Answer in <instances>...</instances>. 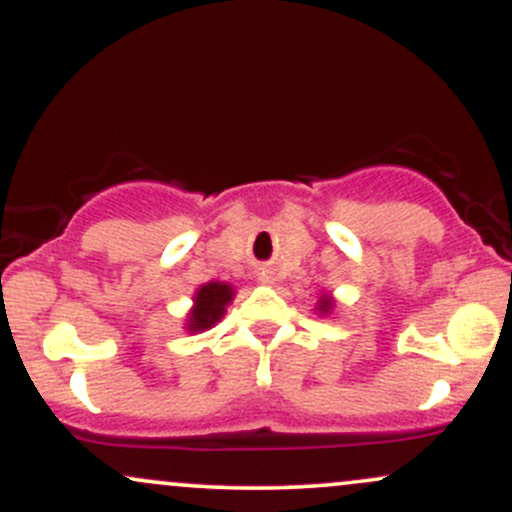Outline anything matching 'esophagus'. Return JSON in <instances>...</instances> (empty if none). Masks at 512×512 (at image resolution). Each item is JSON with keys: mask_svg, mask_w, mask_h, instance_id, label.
I'll return each instance as SVG.
<instances>
[{"mask_svg": "<svg viewBox=\"0 0 512 512\" xmlns=\"http://www.w3.org/2000/svg\"><path fill=\"white\" fill-rule=\"evenodd\" d=\"M262 281H269V272H262Z\"/></svg>", "mask_w": 512, "mask_h": 512, "instance_id": "obj_1", "label": "esophagus"}]
</instances>
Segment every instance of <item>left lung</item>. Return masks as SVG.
Instances as JSON below:
<instances>
[{"label": "left lung", "mask_w": 512, "mask_h": 512, "mask_svg": "<svg viewBox=\"0 0 512 512\" xmlns=\"http://www.w3.org/2000/svg\"><path fill=\"white\" fill-rule=\"evenodd\" d=\"M332 308V303L330 301H327V298H325V301H322L320 303V310H325V313H327V310H330Z\"/></svg>", "instance_id": "8db88e82"}]
</instances>
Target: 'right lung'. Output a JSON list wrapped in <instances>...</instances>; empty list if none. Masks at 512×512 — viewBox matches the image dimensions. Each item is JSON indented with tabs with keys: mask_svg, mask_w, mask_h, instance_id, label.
<instances>
[{
	"mask_svg": "<svg viewBox=\"0 0 512 512\" xmlns=\"http://www.w3.org/2000/svg\"><path fill=\"white\" fill-rule=\"evenodd\" d=\"M233 298V289L228 284H219V281H211V284L202 286L195 296V310L190 317V332L207 330L214 322L221 320V315L226 313V305Z\"/></svg>",
	"mask_w": 512,
	"mask_h": 512,
	"instance_id": "add662e5",
	"label": "right lung"
}]
</instances>
